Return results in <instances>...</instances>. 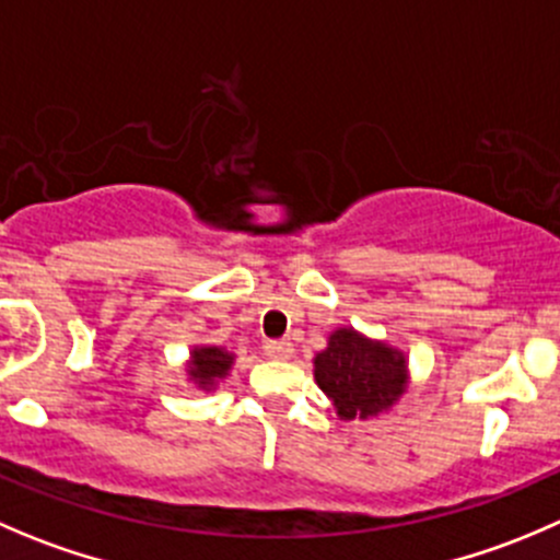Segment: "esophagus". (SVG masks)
Masks as SVG:
<instances>
[{"label":"esophagus","mask_w":560,"mask_h":560,"mask_svg":"<svg viewBox=\"0 0 560 560\" xmlns=\"http://www.w3.org/2000/svg\"><path fill=\"white\" fill-rule=\"evenodd\" d=\"M265 355L273 361H287L292 355V341L287 339H268L265 341Z\"/></svg>","instance_id":"esophagus-1"}]
</instances>
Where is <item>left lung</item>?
Here are the masks:
<instances>
[{
  "label": "left lung",
  "instance_id": "8db88e82",
  "mask_svg": "<svg viewBox=\"0 0 560 560\" xmlns=\"http://www.w3.org/2000/svg\"><path fill=\"white\" fill-rule=\"evenodd\" d=\"M314 377L334 399L341 418H366L388 410L405 385V358L355 330L330 334L328 350L314 358Z\"/></svg>",
  "mask_w": 560,
  "mask_h": 560
}]
</instances>
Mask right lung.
I'll return each mask as SVG.
<instances>
[{
    "instance_id": "1",
    "label": "right lung",
    "mask_w": 560,
    "mask_h": 560,
    "mask_svg": "<svg viewBox=\"0 0 560 560\" xmlns=\"http://www.w3.org/2000/svg\"><path fill=\"white\" fill-rule=\"evenodd\" d=\"M230 366L232 355L219 347H199L191 355V377H197L199 385H213L215 380L230 372Z\"/></svg>"
}]
</instances>
